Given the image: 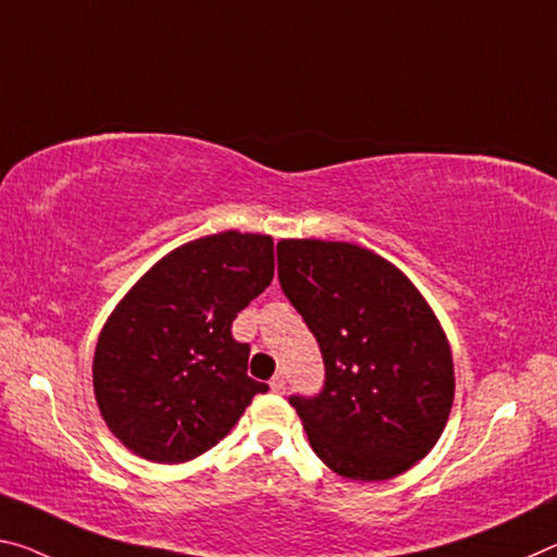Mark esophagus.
<instances>
[{
	"mask_svg": "<svg viewBox=\"0 0 557 557\" xmlns=\"http://www.w3.org/2000/svg\"><path fill=\"white\" fill-rule=\"evenodd\" d=\"M285 386H287V382H285V374H275V376H272V382H270V389L272 392H275V394H282V392H285Z\"/></svg>",
	"mask_w": 557,
	"mask_h": 557,
	"instance_id": "34e87169",
	"label": "esophagus"
}]
</instances>
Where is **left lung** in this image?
Listing matches in <instances>:
<instances>
[{
	"instance_id": "obj_1",
	"label": "left lung",
	"mask_w": 557,
	"mask_h": 557,
	"mask_svg": "<svg viewBox=\"0 0 557 557\" xmlns=\"http://www.w3.org/2000/svg\"><path fill=\"white\" fill-rule=\"evenodd\" d=\"M277 262L282 293L324 359L322 392L289 396L314 454L351 481L409 471L454 404L451 347L434 310L367 247L280 240Z\"/></svg>"
}]
</instances>
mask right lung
<instances>
[{"mask_svg":"<svg viewBox=\"0 0 557 557\" xmlns=\"http://www.w3.org/2000/svg\"><path fill=\"white\" fill-rule=\"evenodd\" d=\"M275 275L270 235L218 233L168 252L116 305L94 355L111 434L156 463L190 461L227 436L268 384L247 376L233 320Z\"/></svg>","mask_w":557,"mask_h":557,"instance_id":"obj_1","label":"right lung"}]
</instances>
